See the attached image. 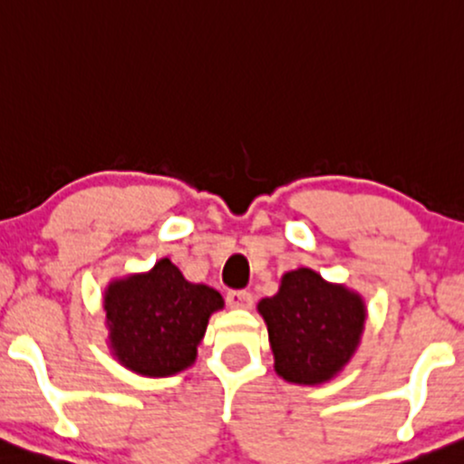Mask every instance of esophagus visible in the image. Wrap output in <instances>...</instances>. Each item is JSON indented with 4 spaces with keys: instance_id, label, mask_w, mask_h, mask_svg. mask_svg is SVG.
<instances>
[{
    "instance_id": "esophagus-1",
    "label": "esophagus",
    "mask_w": 464,
    "mask_h": 464,
    "mask_svg": "<svg viewBox=\"0 0 464 464\" xmlns=\"http://www.w3.org/2000/svg\"><path fill=\"white\" fill-rule=\"evenodd\" d=\"M253 300V294L246 292V289H231V292H227V303L233 309H250Z\"/></svg>"
}]
</instances>
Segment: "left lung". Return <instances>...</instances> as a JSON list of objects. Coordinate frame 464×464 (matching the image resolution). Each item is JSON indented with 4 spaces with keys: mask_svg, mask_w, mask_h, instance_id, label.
<instances>
[{
    "mask_svg": "<svg viewBox=\"0 0 464 464\" xmlns=\"http://www.w3.org/2000/svg\"><path fill=\"white\" fill-rule=\"evenodd\" d=\"M270 334L275 370L289 382L328 381L353 359L365 304L361 295L331 285L309 267L287 272L281 289L259 303Z\"/></svg>",
    "mask_w": 464,
    "mask_h": 464,
    "instance_id": "left-lung-1",
    "label": "left lung"
}]
</instances>
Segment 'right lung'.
I'll use <instances>...</instances> for the list:
<instances>
[{
	"label": "right lung",
	"instance_id": "right-lung-1",
	"mask_svg": "<svg viewBox=\"0 0 464 464\" xmlns=\"http://www.w3.org/2000/svg\"><path fill=\"white\" fill-rule=\"evenodd\" d=\"M222 304L216 289L186 281L170 259L111 283L103 298L114 354L142 376H170L192 365L209 315Z\"/></svg>",
	"mask_w": 464,
	"mask_h": 464
}]
</instances>
